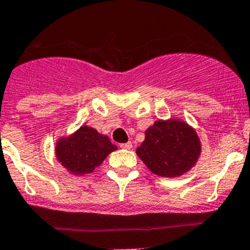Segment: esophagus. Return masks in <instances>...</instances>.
I'll list each match as a JSON object with an SVG mask.
<instances>
[{
  "label": "esophagus",
  "instance_id": "34e87169",
  "mask_svg": "<svg viewBox=\"0 0 250 250\" xmlns=\"http://www.w3.org/2000/svg\"><path fill=\"white\" fill-rule=\"evenodd\" d=\"M121 147L122 148H125V150H130V148L133 147V144L130 143V141H128V143H125V144H121Z\"/></svg>",
  "mask_w": 250,
  "mask_h": 250
}]
</instances>
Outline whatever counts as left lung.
<instances>
[{
	"label": "left lung",
	"instance_id": "obj_1",
	"mask_svg": "<svg viewBox=\"0 0 250 250\" xmlns=\"http://www.w3.org/2000/svg\"><path fill=\"white\" fill-rule=\"evenodd\" d=\"M201 141L191 125L180 118L158 120L146 129L137 155L153 174L175 178L197 163Z\"/></svg>",
	"mask_w": 250,
	"mask_h": 250
}]
</instances>
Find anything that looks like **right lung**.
<instances>
[{
  "instance_id": "obj_1",
  "label": "right lung",
  "mask_w": 250,
  "mask_h": 250,
  "mask_svg": "<svg viewBox=\"0 0 250 250\" xmlns=\"http://www.w3.org/2000/svg\"><path fill=\"white\" fill-rule=\"evenodd\" d=\"M115 150L117 146L111 143L107 135L100 134L92 127L82 125L71 135L57 141L55 156L67 172L84 175L99 167Z\"/></svg>"
}]
</instances>
